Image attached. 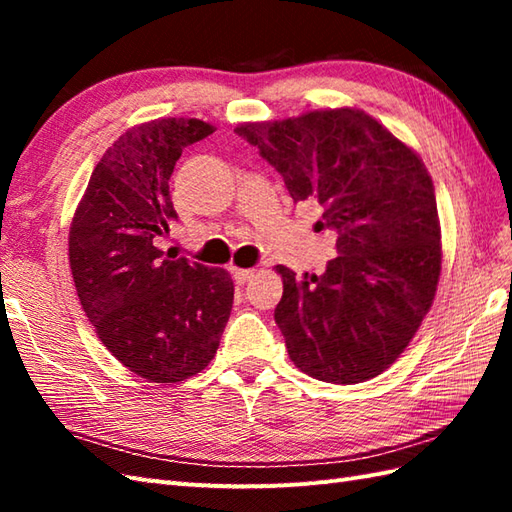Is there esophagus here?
<instances>
[{
    "mask_svg": "<svg viewBox=\"0 0 512 512\" xmlns=\"http://www.w3.org/2000/svg\"><path fill=\"white\" fill-rule=\"evenodd\" d=\"M231 273H233L235 284H246V281L255 277V270H250V268H233Z\"/></svg>",
    "mask_w": 512,
    "mask_h": 512,
    "instance_id": "esophagus-1",
    "label": "esophagus"
}]
</instances>
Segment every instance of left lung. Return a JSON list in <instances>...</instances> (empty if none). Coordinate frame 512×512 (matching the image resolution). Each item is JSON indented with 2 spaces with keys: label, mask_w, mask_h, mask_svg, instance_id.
<instances>
[{
  "label": "left lung",
  "mask_w": 512,
  "mask_h": 512,
  "mask_svg": "<svg viewBox=\"0 0 512 512\" xmlns=\"http://www.w3.org/2000/svg\"><path fill=\"white\" fill-rule=\"evenodd\" d=\"M286 182L323 206L336 235L323 275L277 266L275 321L301 372L323 383L374 378L405 352L436 297L442 246L436 191L416 151L356 107L235 127Z\"/></svg>",
  "instance_id": "left-lung-1"
}]
</instances>
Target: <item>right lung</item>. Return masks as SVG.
Segmentation results:
<instances>
[{
	"label": "right lung",
	"instance_id": "add662e5",
	"mask_svg": "<svg viewBox=\"0 0 512 512\" xmlns=\"http://www.w3.org/2000/svg\"><path fill=\"white\" fill-rule=\"evenodd\" d=\"M213 134L198 118L127 129L94 167L70 226L76 295L129 372L180 383L213 361L233 308L224 268L167 259L156 237L178 213L169 178L182 149Z\"/></svg>",
	"mask_w": 512,
	"mask_h": 512
}]
</instances>
